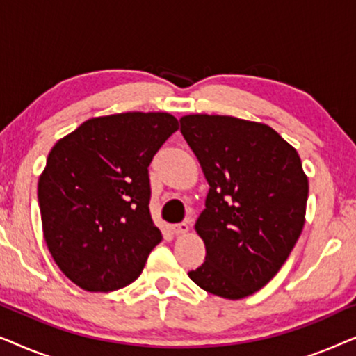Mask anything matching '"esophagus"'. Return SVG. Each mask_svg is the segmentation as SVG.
<instances>
[{"label":"esophagus","instance_id":"34e87169","mask_svg":"<svg viewBox=\"0 0 356 356\" xmlns=\"http://www.w3.org/2000/svg\"><path fill=\"white\" fill-rule=\"evenodd\" d=\"M172 230L177 233V235H183V233H186L189 230V225L188 223H178V225H173Z\"/></svg>","mask_w":356,"mask_h":356}]
</instances>
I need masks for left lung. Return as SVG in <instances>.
Segmentation results:
<instances>
[{"label": "left lung", "mask_w": 356, "mask_h": 356, "mask_svg": "<svg viewBox=\"0 0 356 356\" xmlns=\"http://www.w3.org/2000/svg\"><path fill=\"white\" fill-rule=\"evenodd\" d=\"M181 134L209 183L196 220L206 261L188 275L209 293L241 300L272 280L305 225L308 177L270 126L227 115H186Z\"/></svg>", "instance_id": "1"}]
</instances>
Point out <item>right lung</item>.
<instances>
[{"label":"right lung","instance_id":"obj_1","mask_svg":"<svg viewBox=\"0 0 356 356\" xmlns=\"http://www.w3.org/2000/svg\"><path fill=\"white\" fill-rule=\"evenodd\" d=\"M177 129L170 113L128 111L87 120L53 145L38 178L43 236L82 290L129 285L162 241L147 167Z\"/></svg>","mask_w":356,"mask_h":356}]
</instances>
